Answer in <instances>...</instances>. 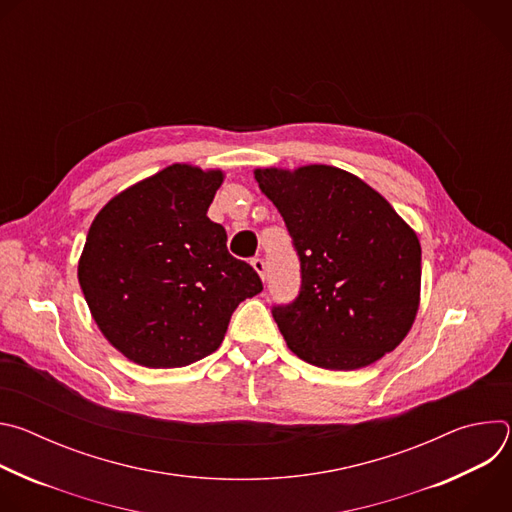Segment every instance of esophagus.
I'll use <instances>...</instances> for the list:
<instances>
[{
    "label": "esophagus",
    "mask_w": 512,
    "mask_h": 512,
    "mask_svg": "<svg viewBox=\"0 0 512 512\" xmlns=\"http://www.w3.org/2000/svg\"><path fill=\"white\" fill-rule=\"evenodd\" d=\"M251 265H253V269L259 273V277L265 281V277H267V265H265V261H263L261 257H253V259H251Z\"/></svg>",
    "instance_id": "34e87169"
}]
</instances>
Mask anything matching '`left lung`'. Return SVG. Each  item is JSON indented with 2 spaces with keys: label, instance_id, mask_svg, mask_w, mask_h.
<instances>
[{
  "label": "left lung",
  "instance_id": "left-lung-1",
  "mask_svg": "<svg viewBox=\"0 0 512 512\" xmlns=\"http://www.w3.org/2000/svg\"><path fill=\"white\" fill-rule=\"evenodd\" d=\"M300 257L294 302L271 314L291 352L328 371L369 367L395 350L419 308L421 245L395 208L332 166L255 170Z\"/></svg>",
  "mask_w": 512,
  "mask_h": 512
}]
</instances>
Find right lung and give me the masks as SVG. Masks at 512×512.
<instances>
[{"instance_id": "right-lung-1", "label": "right lung", "mask_w": 512, "mask_h": 512, "mask_svg": "<svg viewBox=\"0 0 512 512\" xmlns=\"http://www.w3.org/2000/svg\"><path fill=\"white\" fill-rule=\"evenodd\" d=\"M221 170L174 164L111 198L89 229L79 283L103 336L148 369L186 367L221 346L257 271L206 210Z\"/></svg>"}]
</instances>
